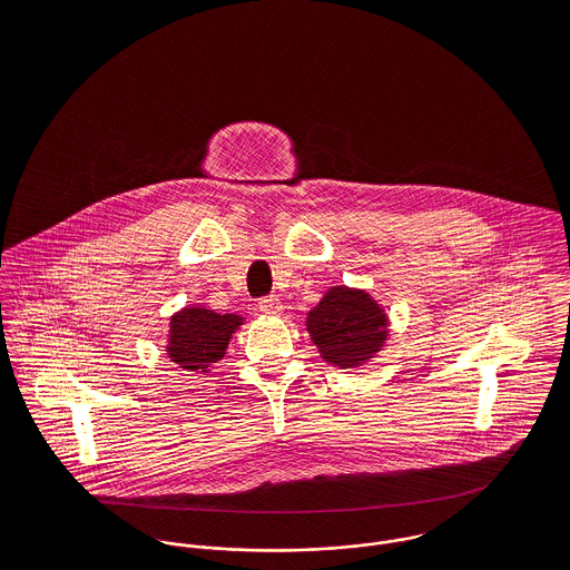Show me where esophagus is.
<instances>
[{"label":"esophagus","instance_id":"esophagus-1","mask_svg":"<svg viewBox=\"0 0 570 570\" xmlns=\"http://www.w3.org/2000/svg\"><path fill=\"white\" fill-rule=\"evenodd\" d=\"M258 309L265 316H278L283 312V305H281V301L276 296H265V298L258 301Z\"/></svg>","mask_w":570,"mask_h":570}]
</instances>
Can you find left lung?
<instances>
[{
  "instance_id": "1",
  "label": "left lung",
  "mask_w": 570,
  "mask_h": 570,
  "mask_svg": "<svg viewBox=\"0 0 570 570\" xmlns=\"http://www.w3.org/2000/svg\"><path fill=\"white\" fill-rule=\"evenodd\" d=\"M307 331L326 364L355 368L382 351L389 318L368 292L337 285L307 314Z\"/></svg>"
}]
</instances>
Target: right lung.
<instances>
[{"instance_id": "obj_1", "label": "right lung", "mask_w": 570, "mask_h": 570, "mask_svg": "<svg viewBox=\"0 0 570 570\" xmlns=\"http://www.w3.org/2000/svg\"><path fill=\"white\" fill-rule=\"evenodd\" d=\"M244 325L237 314H217L206 307H184L170 316L166 355L179 368L208 373L226 355L233 333Z\"/></svg>"}]
</instances>
